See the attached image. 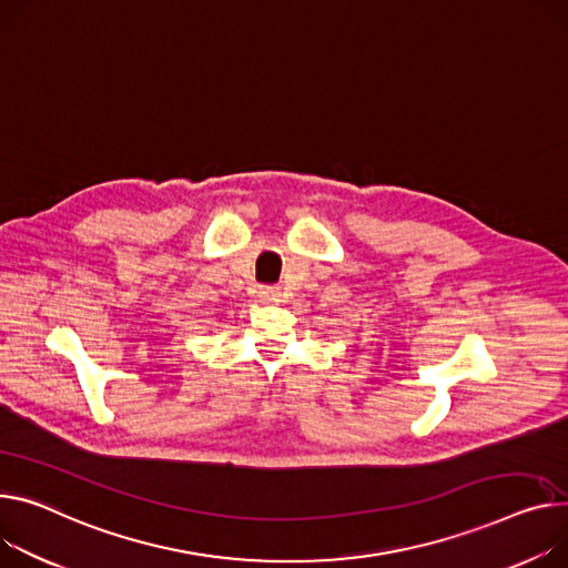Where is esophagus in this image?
Wrapping results in <instances>:
<instances>
[{"instance_id":"1","label":"esophagus","mask_w":568,"mask_h":568,"mask_svg":"<svg viewBox=\"0 0 568 568\" xmlns=\"http://www.w3.org/2000/svg\"><path fill=\"white\" fill-rule=\"evenodd\" d=\"M280 293H282V291H280L277 286H261V288H258V297L264 300V302H280V297H282Z\"/></svg>"}]
</instances>
